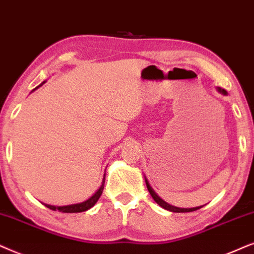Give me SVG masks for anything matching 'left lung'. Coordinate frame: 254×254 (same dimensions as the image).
Instances as JSON below:
<instances>
[{
	"label": "left lung",
	"mask_w": 254,
	"mask_h": 254,
	"mask_svg": "<svg viewBox=\"0 0 254 254\" xmlns=\"http://www.w3.org/2000/svg\"><path fill=\"white\" fill-rule=\"evenodd\" d=\"M222 92L224 93V90H222ZM145 182H146V187H147V189H148V191H150L151 196H152V197H153V200H154L155 202H157V203H158L159 205H160V207L167 209V210L173 211V212H190V211H195V210H197V209L202 208V207H196V208H190V209H185V208H177V207H173V205L168 204V203H166V202H165V201H162L161 198L159 197V196H158L157 194H155V192L153 191V189L151 188V186L148 185L147 180H145Z\"/></svg>",
	"instance_id": "8db88e82"
}]
</instances>
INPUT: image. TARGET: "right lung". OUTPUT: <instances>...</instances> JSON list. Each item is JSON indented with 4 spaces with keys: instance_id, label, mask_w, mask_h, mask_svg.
<instances>
[{
    "instance_id": "add662e5",
    "label": "right lung",
    "mask_w": 254,
    "mask_h": 254,
    "mask_svg": "<svg viewBox=\"0 0 254 254\" xmlns=\"http://www.w3.org/2000/svg\"><path fill=\"white\" fill-rule=\"evenodd\" d=\"M104 177H106V174H104ZM104 180H106V178H103L102 185H101L99 190H97L95 194L92 196V197L88 198L87 201L82 202V203L72 204V205H64V207H54V205H50V204H45V205L47 208H50L51 210H59V211H63V212H82V211H86V210H88V209L92 208L93 205L96 203L97 200H99L100 196L102 195V191H103V188H104Z\"/></svg>"
}]
</instances>
